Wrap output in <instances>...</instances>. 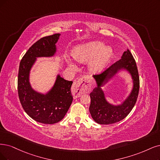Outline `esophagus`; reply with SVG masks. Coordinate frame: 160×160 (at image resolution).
Returning <instances> with one entry per match:
<instances>
[{
	"mask_svg": "<svg viewBox=\"0 0 160 160\" xmlns=\"http://www.w3.org/2000/svg\"><path fill=\"white\" fill-rule=\"evenodd\" d=\"M90 91V78L84 76L74 82L72 87V92L76 98L80 97L82 94Z\"/></svg>",
	"mask_w": 160,
	"mask_h": 160,
	"instance_id": "1",
	"label": "esophagus"
}]
</instances>
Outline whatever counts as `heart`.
<instances>
[{
	"mask_svg": "<svg viewBox=\"0 0 160 160\" xmlns=\"http://www.w3.org/2000/svg\"><path fill=\"white\" fill-rule=\"evenodd\" d=\"M111 50L109 47H104L100 41H95L76 46L72 51V57L76 61L83 62L94 57L89 63V69L92 73L97 74L106 67L109 61ZM71 67L74 65L69 62Z\"/></svg>",
	"mask_w": 160,
	"mask_h": 160,
	"instance_id": "b5f03b06",
	"label": "heart"
}]
</instances>
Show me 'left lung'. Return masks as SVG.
Here are the masks:
<instances>
[{
	"label": "left lung",
	"instance_id": "obj_1",
	"mask_svg": "<svg viewBox=\"0 0 160 160\" xmlns=\"http://www.w3.org/2000/svg\"><path fill=\"white\" fill-rule=\"evenodd\" d=\"M122 69H127L131 74L133 86L130 95L121 105L113 106L107 102L101 87ZM93 77L97 83V87L90 93L91 103L89 110L93 119L101 125H109L125 119L137 102L140 88L138 68L131 51L127 49L123 52L120 60L112 64L102 73L93 75Z\"/></svg>",
	"mask_w": 160,
	"mask_h": 160
}]
</instances>
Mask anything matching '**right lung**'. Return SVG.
I'll list each match as a JSON object with an SVG mask.
<instances>
[{"mask_svg":"<svg viewBox=\"0 0 160 160\" xmlns=\"http://www.w3.org/2000/svg\"><path fill=\"white\" fill-rule=\"evenodd\" d=\"M60 33L43 37L30 47L22 57L18 76V92L23 110L35 121L55 124L61 121L72 102L70 88L72 81L58 75L51 90L46 94L35 91L29 83V72L37 57L55 55Z\"/></svg>","mask_w":160,"mask_h":160,"instance_id":"obj_1","label":"right lung"}]
</instances>
